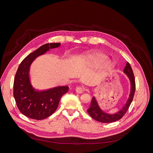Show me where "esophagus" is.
Masks as SVG:
<instances>
[{
    "label": "esophagus",
    "mask_w": 153,
    "mask_h": 153,
    "mask_svg": "<svg viewBox=\"0 0 153 153\" xmlns=\"http://www.w3.org/2000/svg\"><path fill=\"white\" fill-rule=\"evenodd\" d=\"M85 91V89L83 87H78L76 89V92H78V93H80V94H82V93H83V92H84Z\"/></svg>",
    "instance_id": "1"
}]
</instances>
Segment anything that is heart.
<instances>
[{
    "mask_svg": "<svg viewBox=\"0 0 153 153\" xmlns=\"http://www.w3.org/2000/svg\"><path fill=\"white\" fill-rule=\"evenodd\" d=\"M108 57L104 54H96L94 55L89 57L88 61L92 64V65L95 66H101L107 61ZM109 65L110 66H112L113 64L112 63H110Z\"/></svg>",
    "mask_w": 153,
    "mask_h": 153,
    "instance_id": "heart-1",
    "label": "heart"
}]
</instances>
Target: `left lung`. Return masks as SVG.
<instances>
[{
	"instance_id": "obj_1",
	"label": "left lung",
	"mask_w": 153,
	"mask_h": 153,
	"mask_svg": "<svg viewBox=\"0 0 153 153\" xmlns=\"http://www.w3.org/2000/svg\"><path fill=\"white\" fill-rule=\"evenodd\" d=\"M124 72L126 74L131 82V92L126 103L125 104L123 108L116 114H108L105 113L103 111L100 109L98 105V103H97V101L94 97V98H92L91 106L87 110V112L89 114L90 116L92 119L96 120V121L103 123H113L121 119L125 115V114L126 113L133 101V96L134 94H135L136 86L135 76H134L132 68L129 62L126 63V65L124 69Z\"/></svg>"
}]
</instances>
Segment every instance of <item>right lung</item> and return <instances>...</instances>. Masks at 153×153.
<instances>
[{"label": "right lung", "instance_id": "right-lung-1", "mask_svg": "<svg viewBox=\"0 0 153 153\" xmlns=\"http://www.w3.org/2000/svg\"><path fill=\"white\" fill-rule=\"evenodd\" d=\"M59 45V43L42 45L27 55L18 66L14 79L13 96L18 110L27 117L41 120L50 116L57 110L61 97L69 90L68 86H62L36 91L29 80V68L32 61L50 48H57Z\"/></svg>", "mask_w": 153, "mask_h": 153}]
</instances>
